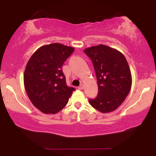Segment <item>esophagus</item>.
<instances>
[{
    "instance_id": "1",
    "label": "esophagus",
    "mask_w": 156,
    "mask_h": 156,
    "mask_svg": "<svg viewBox=\"0 0 156 156\" xmlns=\"http://www.w3.org/2000/svg\"><path fill=\"white\" fill-rule=\"evenodd\" d=\"M78 89H80V90H82V89H84V85H83V83L80 84L79 87H78Z\"/></svg>"
}]
</instances>
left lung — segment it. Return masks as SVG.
Wrapping results in <instances>:
<instances>
[{
    "label": "left lung",
    "mask_w": 156,
    "mask_h": 156,
    "mask_svg": "<svg viewBox=\"0 0 156 156\" xmlns=\"http://www.w3.org/2000/svg\"><path fill=\"white\" fill-rule=\"evenodd\" d=\"M96 73L98 94L89 100L93 108L103 114L114 112L125 101L132 85V76L124 55L104 44L84 50Z\"/></svg>",
    "instance_id": "8db88e82"
}]
</instances>
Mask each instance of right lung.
Listing matches in <instances>:
<instances>
[{"label":"right lung","mask_w":156,"mask_h":156,"mask_svg":"<svg viewBox=\"0 0 156 156\" xmlns=\"http://www.w3.org/2000/svg\"><path fill=\"white\" fill-rule=\"evenodd\" d=\"M74 48L60 43L42 46L31 55L23 76L30 101L46 114H56L67 104L76 89L69 87L62 67Z\"/></svg>","instance_id":"right-lung-1"}]
</instances>
